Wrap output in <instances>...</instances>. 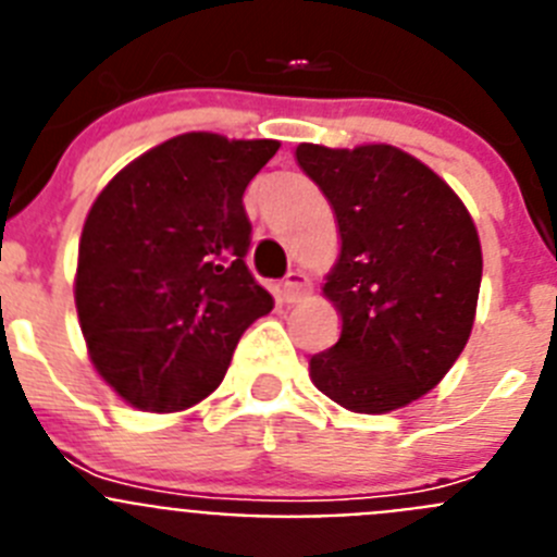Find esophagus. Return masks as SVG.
Here are the masks:
<instances>
[{
	"label": "esophagus",
	"mask_w": 557,
	"mask_h": 557,
	"mask_svg": "<svg viewBox=\"0 0 557 557\" xmlns=\"http://www.w3.org/2000/svg\"><path fill=\"white\" fill-rule=\"evenodd\" d=\"M309 293H312V284H309V275L304 273V270H293V273L284 278V284H282L284 304L304 301Z\"/></svg>",
	"instance_id": "obj_1"
}]
</instances>
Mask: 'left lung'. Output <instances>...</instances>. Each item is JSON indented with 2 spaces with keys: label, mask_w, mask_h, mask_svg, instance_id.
<instances>
[{
  "label": "left lung",
  "mask_w": 557,
  "mask_h": 557,
  "mask_svg": "<svg viewBox=\"0 0 557 557\" xmlns=\"http://www.w3.org/2000/svg\"><path fill=\"white\" fill-rule=\"evenodd\" d=\"M339 231L323 295L343 329L309 379L351 412L426 396L471 337L482 248L469 209L424 161L393 145L295 147Z\"/></svg>",
  "instance_id": "1"
}]
</instances>
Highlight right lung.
Here are the masks:
<instances>
[{
  "label": "right lung",
  "instance_id": "right-lung-1",
  "mask_svg": "<svg viewBox=\"0 0 557 557\" xmlns=\"http://www.w3.org/2000/svg\"><path fill=\"white\" fill-rule=\"evenodd\" d=\"M278 147L181 133L122 166L88 209L77 321L95 371L136 410L181 412L203 401L245 329L273 309L245 268L243 195Z\"/></svg>",
  "mask_w": 557,
  "mask_h": 557
}]
</instances>
